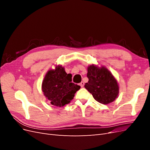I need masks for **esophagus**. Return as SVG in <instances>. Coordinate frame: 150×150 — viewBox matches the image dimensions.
Masks as SVG:
<instances>
[{
    "label": "esophagus",
    "mask_w": 150,
    "mask_h": 150,
    "mask_svg": "<svg viewBox=\"0 0 150 150\" xmlns=\"http://www.w3.org/2000/svg\"><path fill=\"white\" fill-rule=\"evenodd\" d=\"M79 85H80V86L81 88H83V86H84V83L83 82V81H82V82H81V83L79 84Z\"/></svg>",
    "instance_id": "34e87169"
}]
</instances>
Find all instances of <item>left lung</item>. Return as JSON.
I'll return each instance as SVG.
<instances>
[{"instance_id":"left-lung-1","label":"left lung","mask_w":150,"mask_h":150,"mask_svg":"<svg viewBox=\"0 0 150 150\" xmlns=\"http://www.w3.org/2000/svg\"><path fill=\"white\" fill-rule=\"evenodd\" d=\"M87 77L89 81L84 88L95 100L104 104L115 100L119 93V86L114 76L106 67L89 66Z\"/></svg>"}]
</instances>
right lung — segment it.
Returning <instances> with one entry per match:
<instances>
[{
  "mask_svg": "<svg viewBox=\"0 0 150 150\" xmlns=\"http://www.w3.org/2000/svg\"><path fill=\"white\" fill-rule=\"evenodd\" d=\"M71 82V74H67L64 67L57 66L55 69L47 72L42 82V92L52 105L63 106L71 102L81 88Z\"/></svg>",
  "mask_w": 150,
  "mask_h": 150,
  "instance_id": "right-lung-1",
  "label": "right lung"
}]
</instances>
